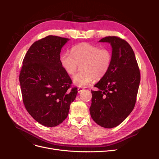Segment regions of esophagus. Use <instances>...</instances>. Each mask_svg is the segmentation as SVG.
<instances>
[{
  "instance_id": "1",
  "label": "esophagus",
  "mask_w": 159,
  "mask_h": 159,
  "mask_svg": "<svg viewBox=\"0 0 159 159\" xmlns=\"http://www.w3.org/2000/svg\"><path fill=\"white\" fill-rule=\"evenodd\" d=\"M84 87H79L78 88V92L79 93L81 92V91H82L83 90H84Z\"/></svg>"
}]
</instances>
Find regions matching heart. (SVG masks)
I'll list each match as a JSON object with an SVG mask.
<instances>
[{
  "instance_id": "obj_1",
  "label": "heart",
  "mask_w": 159,
  "mask_h": 159,
  "mask_svg": "<svg viewBox=\"0 0 159 159\" xmlns=\"http://www.w3.org/2000/svg\"><path fill=\"white\" fill-rule=\"evenodd\" d=\"M113 55L107 48H101L97 45L82 43L71 49V54L64 53L60 62L69 75H73L80 66L81 71L73 77V83L79 87L84 86L95 79H102L109 71Z\"/></svg>"
}]
</instances>
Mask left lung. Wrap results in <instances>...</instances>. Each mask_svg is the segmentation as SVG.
Masks as SVG:
<instances>
[{"label":"left lung","instance_id":"left-lung-1","mask_svg":"<svg viewBox=\"0 0 159 159\" xmlns=\"http://www.w3.org/2000/svg\"><path fill=\"white\" fill-rule=\"evenodd\" d=\"M99 42L109 43L113 60L110 69L95 85L89 111L99 126L112 128L122 122L135 107L140 81L135 55L127 42L116 36L106 37Z\"/></svg>","mask_w":159,"mask_h":159}]
</instances>
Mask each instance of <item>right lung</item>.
<instances>
[{
    "label": "right lung",
    "instance_id": "1",
    "mask_svg": "<svg viewBox=\"0 0 159 159\" xmlns=\"http://www.w3.org/2000/svg\"><path fill=\"white\" fill-rule=\"evenodd\" d=\"M69 39L49 35L33 43L25 55L19 81L23 103L36 121L47 127L61 124L77 97V88L60 62Z\"/></svg>",
    "mask_w": 159,
    "mask_h": 159
}]
</instances>
